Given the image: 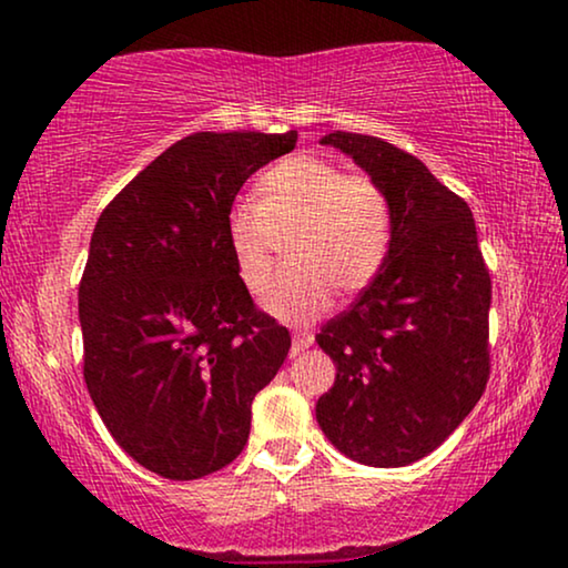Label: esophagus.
Instances as JSON below:
<instances>
[{
  "instance_id": "obj_1",
  "label": "esophagus",
  "mask_w": 568,
  "mask_h": 568,
  "mask_svg": "<svg viewBox=\"0 0 568 568\" xmlns=\"http://www.w3.org/2000/svg\"><path fill=\"white\" fill-rule=\"evenodd\" d=\"M307 346H313V336H310V333H294V336H292V354L305 352Z\"/></svg>"
}]
</instances>
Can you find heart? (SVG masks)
<instances>
[{"label":"heart","mask_w":568,"mask_h":568,"mask_svg":"<svg viewBox=\"0 0 568 568\" xmlns=\"http://www.w3.org/2000/svg\"><path fill=\"white\" fill-rule=\"evenodd\" d=\"M258 201L237 199L224 216V237L247 290H258L271 266L276 235H286L294 263L276 271L261 307L284 323L305 325L331 307L333 286L352 294L385 266L393 240L390 206L367 175H348L336 162L294 154L255 183Z\"/></svg>","instance_id":"1"}]
</instances>
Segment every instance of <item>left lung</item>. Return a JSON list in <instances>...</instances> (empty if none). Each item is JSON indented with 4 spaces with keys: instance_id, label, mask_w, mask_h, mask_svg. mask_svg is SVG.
I'll return each instance as SVG.
<instances>
[{
    "instance_id": "1",
    "label": "left lung",
    "mask_w": 568,
    "mask_h": 568,
    "mask_svg": "<svg viewBox=\"0 0 568 568\" xmlns=\"http://www.w3.org/2000/svg\"><path fill=\"white\" fill-rule=\"evenodd\" d=\"M321 144L379 185L393 240L362 297L315 336L336 364L315 418L338 453L400 468L437 449L486 390L491 276L468 204L422 160L348 131Z\"/></svg>"
}]
</instances>
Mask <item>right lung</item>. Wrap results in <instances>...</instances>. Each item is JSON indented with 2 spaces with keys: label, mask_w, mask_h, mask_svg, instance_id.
<instances>
[{
  "label": "right lung",
  "mask_w": 568,
  "mask_h": 568,
  "mask_svg": "<svg viewBox=\"0 0 568 568\" xmlns=\"http://www.w3.org/2000/svg\"><path fill=\"white\" fill-rule=\"evenodd\" d=\"M297 131H199L152 160L100 214L80 282L84 383L123 453L170 480L243 453L251 406L290 354L255 310L224 216Z\"/></svg>",
  "instance_id": "1"
}]
</instances>
